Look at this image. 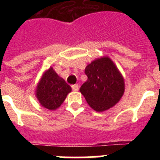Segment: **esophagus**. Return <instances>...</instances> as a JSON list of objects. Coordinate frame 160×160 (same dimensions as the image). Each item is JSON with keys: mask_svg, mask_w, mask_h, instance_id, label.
<instances>
[{"mask_svg": "<svg viewBox=\"0 0 160 160\" xmlns=\"http://www.w3.org/2000/svg\"><path fill=\"white\" fill-rule=\"evenodd\" d=\"M72 89H73V90H74V91H78V90H79V86L78 84H74L72 86Z\"/></svg>", "mask_w": 160, "mask_h": 160, "instance_id": "obj_1", "label": "esophagus"}]
</instances>
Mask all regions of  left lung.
Listing matches in <instances>:
<instances>
[{
	"label": "left lung",
	"instance_id": "left-lung-1",
	"mask_svg": "<svg viewBox=\"0 0 160 160\" xmlns=\"http://www.w3.org/2000/svg\"><path fill=\"white\" fill-rule=\"evenodd\" d=\"M85 73L88 78L80 92L93 110L102 112L120 101L125 91L124 78L110 58H96L87 65Z\"/></svg>",
	"mask_w": 160,
	"mask_h": 160
}]
</instances>
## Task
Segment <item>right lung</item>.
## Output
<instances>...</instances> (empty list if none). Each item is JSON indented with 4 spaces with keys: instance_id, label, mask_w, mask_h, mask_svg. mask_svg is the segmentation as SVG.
<instances>
[{
    "instance_id": "obj_1",
    "label": "right lung",
    "mask_w": 160,
    "mask_h": 160,
    "mask_svg": "<svg viewBox=\"0 0 160 160\" xmlns=\"http://www.w3.org/2000/svg\"><path fill=\"white\" fill-rule=\"evenodd\" d=\"M71 90V87L64 79L53 70V67H50L41 77L35 94L42 107L54 111L60 107Z\"/></svg>"
}]
</instances>
